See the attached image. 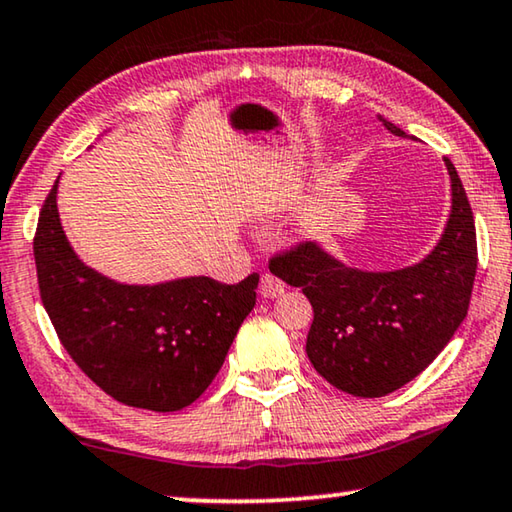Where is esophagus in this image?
Here are the masks:
<instances>
[{"mask_svg":"<svg viewBox=\"0 0 512 512\" xmlns=\"http://www.w3.org/2000/svg\"><path fill=\"white\" fill-rule=\"evenodd\" d=\"M282 292H285V282L273 276V273H264L262 282H259V294H262L264 299H276Z\"/></svg>","mask_w":512,"mask_h":512,"instance_id":"34e87169","label":"esophagus"}]
</instances>
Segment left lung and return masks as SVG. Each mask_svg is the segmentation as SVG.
<instances>
[{"label":"left lung","mask_w":512,"mask_h":512,"mask_svg":"<svg viewBox=\"0 0 512 512\" xmlns=\"http://www.w3.org/2000/svg\"><path fill=\"white\" fill-rule=\"evenodd\" d=\"M381 121L393 135L407 137ZM444 160L453 207L423 262L400 271H361L305 241L269 264L287 285L303 289L315 312L305 342L310 363L356 398H381L421 375L467 317L478 266L476 225L455 165Z\"/></svg>","instance_id":"8db88e82"}]
</instances>
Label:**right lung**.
<instances>
[{"instance_id":"add662e5","label":"right lung","mask_w":512,"mask_h":512,"mask_svg":"<svg viewBox=\"0 0 512 512\" xmlns=\"http://www.w3.org/2000/svg\"><path fill=\"white\" fill-rule=\"evenodd\" d=\"M57 183L34 236L43 308L61 345L98 388L128 407L179 411L207 391L253 310L257 273L236 285L207 276L121 285L73 253Z\"/></svg>"}]
</instances>
